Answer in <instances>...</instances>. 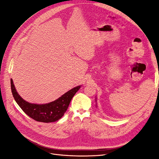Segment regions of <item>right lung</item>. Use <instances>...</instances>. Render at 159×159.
I'll return each mask as SVG.
<instances>
[{"label": "right lung", "mask_w": 159, "mask_h": 159, "mask_svg": "<svg viewBox=\"0 0 159 159\" xmlns=\"http://www.w3.org/2000/svg\"><path fill=\"white\" fill-rule=\"evenodd\" d=\"M11 84L13 97L23 111L35 121L43 123L55 122L61 118L68 109L72 98L81 88L80 85L73 88L54 102L40 105L26 102L16 92L12 79Z\"/></svg>", "instance_id": "obj_1"}]
</instances>
